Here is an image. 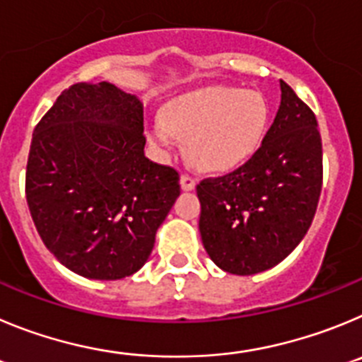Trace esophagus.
Returning a JSON list of instances; mask_svg holds the SVG:
<instances>
[{"label": "esophagus", "mask_w": 362, "mask_h": 362, "mask_svg": "<svg viewBox=\"0 0 362 362\" xmlns=\"http://www.w3.org/2000/svg\"><path fill=\"white\" fill-rule=\"evenodd\" d=\"M180 187L182 191H193V189L197 187V180H194L193 177H189V175H182Z\"/></svg>", "instance_id": "obj_1"}]
</instances>
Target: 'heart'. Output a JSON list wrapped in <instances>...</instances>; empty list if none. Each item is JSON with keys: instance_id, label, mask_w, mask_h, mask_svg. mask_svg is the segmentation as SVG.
I'll return each mask as SVG.
<instances>
[{"instance_id": "b5f03b06", "label": "heart", "mask_w": 362, "mask_h": 362, "mask_svg": "<svg viewBox=\"0 0 362 362\" xmlns=\"http://www.w3.org/2000/svg\"><path fill=\"white\" fill-rule=\"evenodd\" d=\"M269 122L265 97L254 90L211 86L185 93L148 126V139L160 151L187 139V158L204 171H227L258 151Z\"/></svg>"}]
</instances>
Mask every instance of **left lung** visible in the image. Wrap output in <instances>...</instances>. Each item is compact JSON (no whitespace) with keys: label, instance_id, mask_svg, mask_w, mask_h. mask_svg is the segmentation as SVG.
I'll return each mask as SVG.
<instances>
[{"label":"left lung","instance_id":"obj_1","mask_svg":"<svg viewBox=\"0 0 362 362\" xmlns=\"http://www.w3.org/2000/svg\"><path fill=\"white\" fill-rule=\"evenodd\" d=\"M279 88L274 122L250 160L197 185L202 243L229 274H258L281 263L317 209L323 184L317 120L285 81Z\"/></svg>","mask_w":362,"mask_h":362}]
</instances>
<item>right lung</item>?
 <instances>
[{"mask_svg":"<svg viewBox=\"0 0 362 362\" xmlns=\"http://www.w3.org/2000/svg\"><path fill=\"white\" fill-rule=\"evenodd\" d=\"M144 146V104L110 83L74 84L35 126L28 209L71 272L110 281L148 262L180 178L146 158Z\"/></svg>","mask_w":362,"mask_h":362,"instance_id":"add662e5","label":"right lung"}]
</instances>
